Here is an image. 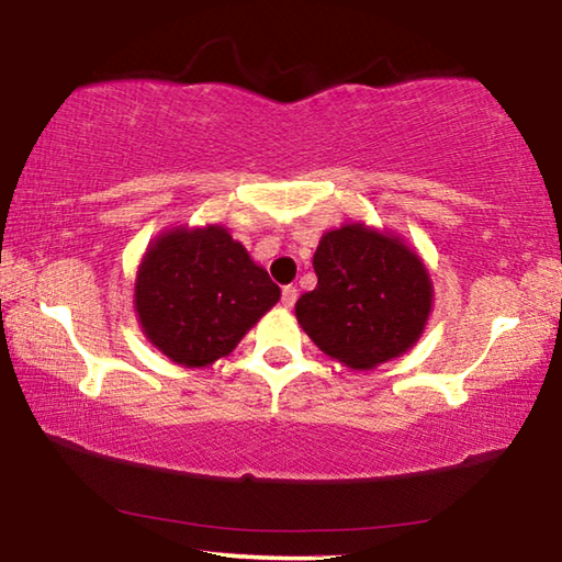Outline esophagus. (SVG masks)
Returning <instances> with one entry per match:
<instances>
[{"mask_svg": "<svg viewBox=\"0 0 562 562\" xmlns=\"http://www.w3.org/2000/svg\"><path fill=\"white\" fill-rule=\"evenodd\" d=\"M294 302H297V288L288 284V288H282V304L284 307H292Z\"/></svg>", "mask_w": 562, "mask_h": 562, "instance_id": "34e87169", "label": "esophagus"}]
</instances>
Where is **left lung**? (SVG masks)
Returning a JSON list of instances; mask_svg holds the SVG:
<instances>
[{
	"instance_id": "obj_1",
	"label": "left lung",
	"mask_w": 562,
	"mask_h": 562,
	"mask_svg": "<svg viewBox=\"0 0 562 562\" xmlns=\"http://www.w3.org/2000/svg\"><path fill=\"white\" fill-rule=\"evenodd\" d=\"M312 265L317 288L294 315L327 357L361 372L402 357L424 335L431 274L398 235L347 223L322 235Z\"/></svg>"
}]
</instances>
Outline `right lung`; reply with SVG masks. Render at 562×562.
<instances>
[{"label": "right lung", "mask_w": 562, "mask_h": 562, "mask_svg": "<svg viewBox=\"0 0 562 562\" xmlns=\"http://www.w3.org/2000/svg\"><path fill=\"white\" fill-rule=\"evenodd\" d=\"M280 300V288L223 225L168 227L150 240L136 272L140 331L180 367H207Z\"/></svg>", "instance_id": "1"}]
</instances>
